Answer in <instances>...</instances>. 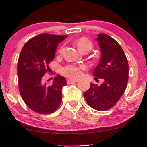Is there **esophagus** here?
I'll use <instances>...</instances> for the list:
<instances>
[{"instance_id": "1", "label": "esophagus", "mask_w": 147, "mask_h": 147, "mask_svg": "<svg viewBox=\"0 0 147 147\" xmlns=\"http://www.w3.org/2000/svg\"><path fill=\"white\" fill-rule=\"evenodd\" d=\"M78 82V80L68 79L67 80V84H72V83H74V82Z\"/></svg>"}]
</instances>
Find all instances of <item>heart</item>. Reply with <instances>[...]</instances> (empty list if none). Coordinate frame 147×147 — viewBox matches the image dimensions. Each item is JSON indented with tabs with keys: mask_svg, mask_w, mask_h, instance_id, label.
Wrapping results in <instances>:
<instances>
[{
	"mask_svg": "<svg viewBox=\"0 0 147 147\" xmlns=\"http://www.w3.org/2000/svg\"><path fill=\"white\" fill-rule=\"evenodd\" d=\"M77 46L80 51L84 49L91 50L92 47V43L90 40L86 38H81L77 42ZM63 49L59 50V53H61ZM84 68L83 66H78L75 65H67L61 69V72L63 75L72 79H77L82 75V69Z\"/></svg>",
	"mask_w": 147,
	"mask_h": 147,
	"instance_id": "1",
	"label": "heart"
}]
</instances>
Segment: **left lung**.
<instances>
[{
	"label": "left lung",
	"mask_w": 147,
	"mask_h": 147,
	"mask_svg": "<svg viewBox=\"0 0 147 147\" xmlns=\"http://www.w3.org/2000/svg\"><path fill=\"white\" fill-rule=\"evenodd\" d=\"M96 40L101 58L93 75L104 82L100 86L91 83L84 97L93 109L105 111L112 108L124 94L128 82L129 65L122 48L115 40L104 33L98 34Z\"/></svg>",
	"instance_id": "8db88e82"
}]
</instances>
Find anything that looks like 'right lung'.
Returning a JSON list of instances; mask_svg holds the SVG:
<instances>
[{"label":"right lung","mask_w":147,"mask_h":147,"mask_svg":"<svg viewBox=\"0 0 147 147\" xmlns=\"http://www.w3.org/2000/svg\"><path fill=\"white\" fill-rule=\"evenodd\" d=\"M67 35L43 33L31 38L22 49L18 63L19 91L26 105L42 115L54 112L61 104L62 88L66 79L57 75L52 84L43 83V75L50 70L56 49Z\"/></svg>","instance_id":"1"}]
</instances>
